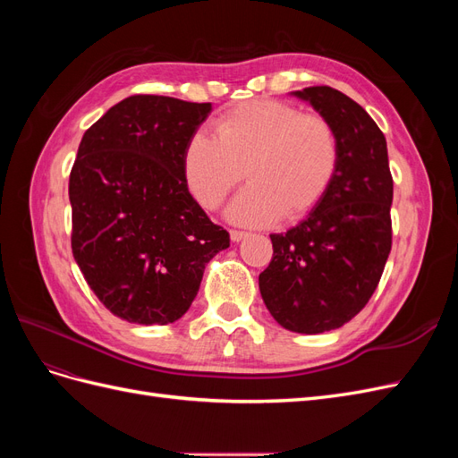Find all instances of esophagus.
Returning <instances> with one entry per match:
<instances>
[{
  "mask_svg": "<svg viewBox=\"0 0 458 458\" xmlns=\"http://www.w3.org/2000/svg\"><path fill=\"white\" fill-rule=\"evenodd\" d=\"M246 237H248L246 231H239V229H233V231H231V241H233V242H241V241L246 239Z\"/></svg>",
  "mask_w": 458,
  "mask_h": 458,
  "instance_id": "34e87169",
  "label": "esophagus"
}]
</instances>
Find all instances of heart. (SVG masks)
Returning <instances> with one entry per match:
<instances>
[{"label": "heart", "mask_w": 458, "mask_h": 458, "mask_svg": "<svg viewBox=\"0 0 458 458\" xmlns=\"http://www.w3.org/2000/svg\"><path fill=\"white\" fill-rule=\"evenodd\" d=\"M214 130L216 140L204 131L189 137L183 175L206 210H217L242 175L250 179L227 210L237 224L308 216L338 172L340 148L332 123L293 105L248 101L219 114Z\"/></svg>", "instance_id": "heart-1"}]
</instances>
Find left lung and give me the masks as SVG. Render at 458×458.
I'll list each match as a JSON object with an SVG mask.
<instances>
[{"mask_svg":"<svg viewBox=\"0 0 458 458\" xmlns=\"http://www.w3.org/2000/svg\"><path fill=\"white\" fill-rule=\"evenodd\" d=\"M294 95L335 128L338 172L306 219L271 234L259 293L281 327L318 335L352 321L380 283L392 250L394 179L386 137L361 105L328 86Z\"/></svg>","mask_w":458,"mask_h":458,"instance_id":"8db88e82","label":"left lung"}]
</instances>
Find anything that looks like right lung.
<instances>
[{"label":"right lung","instance_id":"add662e5","mask_svg":"<svg viewBox=\"0 0 458 458\" xmlns=\"http://www.w3.org/2000/svg\"><path fill=\"white\" fill-rule=\"evenodd\" d=\"M210 110L131 95L81 137L68 182L72 254L95 296L128 323L183 317L206 263L229 246L183 175L185 145Z\"/></svg>","mask_w":458,"mask_h":458}]
</instances>
